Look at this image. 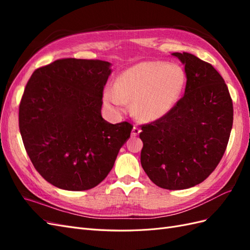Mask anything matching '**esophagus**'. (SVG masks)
<instances>
[{"label": "esophagus", "instance_id": "obj_1", "mask_svg": "<svg viewBox=\"0 0 250 250\" xmlns=\"http://www.w3.org/2000/svg\"><path fill=\"white\" fill-rule=\"evenodd\" d=\"M140 132H141V129L139 127H137V126H133V128H132V131H131V135L132 137H137V135H139L140 134Z\"/></svg>", "mask_w": 250, "mask_h": 250}]
</instances>
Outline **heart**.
Segmentation results:
<instances>
[{"label": "heart", "mask_w": 250, "mask_h": 250, "mask_svg": "<svg viewBox=\"0 0 250 250\" xmlns=\"http://www.w3.org/2000/svg\"><path fill=\"white\" fill-rule=\"evenodd\" d=\"M186 82V73L176 63L139 62L121 73L115 86L105 87L104 105L113 115H121L127 110V101H132L134 116L144 122H153L175 106Z\"/></svg>", "instance_id": "1"}]
</instances>
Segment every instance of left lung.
<instances>
[{"mask_svg": "<svg viewBox=\"0 0 250 250\" xmlns=\"http://www.w3.org/2000/svg\"><path fill=\"white\" fill-rule=\"evenodd\" d=\"M185 64V95L164 118L142 125L141 164L157 187L184 190L213 172L232 127V101L221 75L190 53H173Z\"/></svg>", "mask_w": 250, "mask_h": 250, "instance_id": "1", "label": "left lung"}]
</instances>
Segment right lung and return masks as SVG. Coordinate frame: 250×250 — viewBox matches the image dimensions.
Returning a JSON list of instances; mask_svg holds the SVG:
<instances>
[{
    "label": "right lung",
    "instance_id": "1",
    "mask_svg": "<svg viewBox=\"0 0 250 250\" xmlns=\"http://www.w3.org/2000/svg\"><path fill=\"white\" fill-rule=\"evenodd\" d=\"M110 63L63 58L36 69L21 97L20 131L34 168L48 183L85 191L108 175L132 125L101 116Z\"/></svg>",
    "mask_w": 250,
    "mask_h": 250
}]
</instances>
